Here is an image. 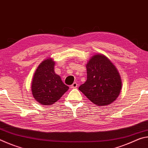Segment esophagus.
I'll return each mask as SVG.
<instances>
[{"label": "esophagus", "instance_id": "34e87169", "mask_svg": "<svg viewBox=\"0 0 148 148\" xmlns=\"http://www.w3.org/2000/svg\"><path fill=\"white\" fill-rule=\"evenodd\" d=\"M77 84L76 83V82H74V83L72 84L71 86V88H72V89L77 88Z\"/></svg>", "mask_w": 148, "mask_h": 148}]
</instances>
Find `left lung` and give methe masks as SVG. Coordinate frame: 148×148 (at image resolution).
I'll use <instances>...</instances> for the list:
<instances>
[{
	"label": "left lung",
	"instance_id": "obj_1",
	"mask_svg": "<svg viewBox=\"0 0 148 148\" xmlns=\"http://www.w3.org/2000/svg\"><path fill=\"white\" fill-rule=\"evenodd\" d=\"M87 80L79 90L98 106L112 104L119 96L121 79L118 71L106 57L95 55L86 64Z\"/></svg>",
	"mask_w": 148,
	"mask_h": 148
}]
</instances>
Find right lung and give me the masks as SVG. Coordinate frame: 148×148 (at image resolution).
<instances>
[{
  "mask_svg": "<svg viewBox=\"0 0 148 148\" xmlns=\"http://www.w3.org/2000/svg\"><path fill=\"white\" fill-rule=\"evenodd\" d=\"M55 62L47 59L42 62L34 74L32 93L40 104L51 105L68 91L69 87L54 72Z\"/></svg>",
  "mask_w": 148,
  "mask_h": 148,
  "instance_id": "obj_1",
  "label": "right lung"
}]
</instances>
